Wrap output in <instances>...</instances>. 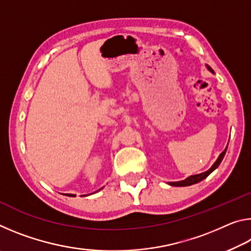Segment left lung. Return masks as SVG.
Wrapping results in <instances>:
<instances>
[{
    "label": "left lung",
    "instance_id": "obj_1",
    "mask_svg": "<svg viewBox=\"0 0 251 251\" xmlns=\"http://www.w3.org/2000/svg\"><path fill=\"white\" fill-rule=\"evenodd\" d=\"M206 67H207L208 71L211 72V73H214V71L211 70L210 66L206 65ZM227 147H228V145H227ZM227 147L225 148V151L222 152V154H220V155L218 156L217 160L215 161L214 165H212V166H211L209 169H208L207 172H203V173H201V174H197V175H192V176L187 177L186 179H184V180H179V181H168L167 184L171 185V186H175V187H185V186H190V185L197 184V182L201 181L202 179H205V178H206L208 175H210V174H211L212 172H214L215 169L219 166L220 163H222L224 156H225V154H226V151H227Z\"/></svg>",
    "mask_w": 251,
    "mask_h": 251
}]
</instances>
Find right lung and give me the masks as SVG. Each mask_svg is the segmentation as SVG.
<instances>
[{"instance_id":"add662e5","label":"right lung","mask_w":251,"mask_h":251,"mask_svg":"<svg viewBox=\"0 0 251 251\" xmlns=\"http://www.w3.org/2000/svg\"><path fill=\"white\" fill-rule=\"evenodd\" d=\"M100 189H103V188H100ZM97 192H99V190H97ZM96 193V192H95ZM66 195V196H70V197H75V195L74 194H65Z\"/></svg>"}]
</instances>
